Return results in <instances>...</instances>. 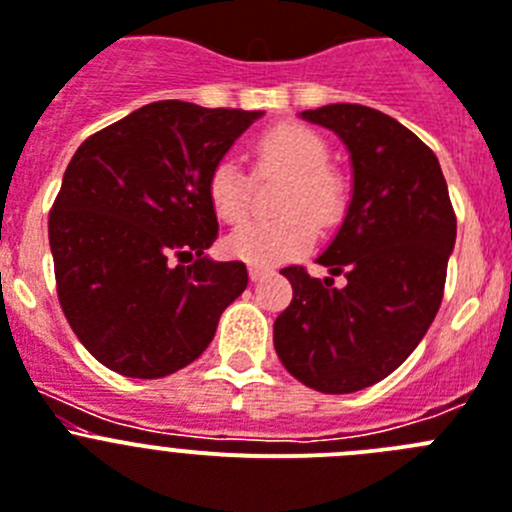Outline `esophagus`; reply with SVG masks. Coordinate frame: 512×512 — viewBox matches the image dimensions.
<instances>
[{"label":"esophagus","mask_w":512,"mask_h":512,"mask_svg":"<svg viewBox=\"0 0 512 512\" xmlns=\"http://www.w3.org/2000/svg\"><path fill=\"white\" fill-rule=\"evenodd\" d=\"M265 275H270V270H265V267H255V265L250 267V280H255V283L265 278Z\"/></svg>","instance_id":"1"}]
</instances>
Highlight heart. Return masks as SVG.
Listing matches in <instances>:
<instances>
[{
	"mask_svg": "<svg viewBox=\"0 0 512 512\" xmlns=\"http://www.w3.org/2000/svg\"><path fill=\"white\" fill-rule=\"evenodd\" d=\"M329 147L319 132L298 122L275 124L252 142L257 178L285 176L278 191L275 219H247L224 239V250L255 267H273L306 252L316 239V224L329 227L347 206L344 178L331 168ZM206 196L222 222H237L252 199V178L234 158L211 168Z\"/></svg>",
	"mask_w": 512,
	"mask_h": 512,
	"instance_id": "heart-1",
	"label": "heart"
}]
</instances>
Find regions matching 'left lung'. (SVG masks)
Wrapping results in <instances>:
<instances>
[{
  "instance_id": "obj_1",
  "label": "left lung",
  "mask_w": 512,
  "mask_h": 512,
  "mask_svg": "<svg viewBox=\"0 0 512 512\" xmlns=\"http://www.w3.org/2000/svg\"><path fill=\"white\" fill-rule=\"evenodd\" d=\"M347 145L352 199L331 245L316 257L329 275L290 265L293 301L273 326L290 375L319 393H357L398 370L444 298L457 216L436 155L408 127L362 104L298 114Z\"/></svg>"
}]
</instances>
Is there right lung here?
Segmentation results:
<instances>
[{
  "instance_id": "right-lung-1",
  "label": "right lung",
  "mask_w": 512,
  "mask_h": 512,
  "mask_svg": "<svg viewBox=\"0 0 512 512\" xmlns=\"http://www.w3.org/2000/svg\"><path fill=\"white\" fill-rule=\"evenodd\" d=\"M260 117L153 101L71 158L48 219L50 252L68 324L104 367L173 375L201 357L247 288L245 262L204 255L219 234L206 181Z\"/></svg>"
}]
</instances>
